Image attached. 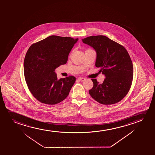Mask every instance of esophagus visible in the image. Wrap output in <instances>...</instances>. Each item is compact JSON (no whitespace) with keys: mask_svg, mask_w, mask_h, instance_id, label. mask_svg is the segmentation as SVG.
<instances>
[{"mask_svg":"<svg viewBox=\"0 0 155 155\" xmlns=\"http://www.w3.org/2000/svg\"><path fill=\"white\" fill-rule=\"evenodd\" d=\"M78 80L80 81H82V82H83V81H85V78H83V77H82V78H81V77H79V78H78Z\"/></svg>","mask_w":155,"mask_h":155,"instance_id":"1","label":"esophagus"}]
</instances>
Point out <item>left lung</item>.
<instances>
[{"label": "left lung", "instance_id": "1", "mask_svg": "<svg viewBox=\"0 0 155 155\" xmlns=\"http://www.w3.org/2000/svg\"><path fill=\"white\" fill-rule=\"evenodd\" d=\"M83 43L95 50V66L105 74L103 83L91 79L93 87L89 91L96 101L104 105L115 104L127 95L131 87L134 67L127 50L123 45L104 35L91 36Z\"/></svg>", "mask_w": 155, "mask_h": 155}]
</instances>
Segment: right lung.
Wrapping results in <instances>:
<instances>
[{
	"instance_id": "add662e5",
	"label": "right lung",
	"mask_w": 155,
	"mask_h": 155,
	"mask_svg": "<svg viewBox=\"0 0 155 155\" xmlns=\"http://www.w3.org/2000/svg\"><path fill=\"white\" fill-rule=\"evenodd\" d=\"M78 38L51 35L30 46L24 61L28 88L41 103L54 105L66 98L76 81L75 77L57 79L56 68L64 64Z\"/></svg>"
}]
</instances>
